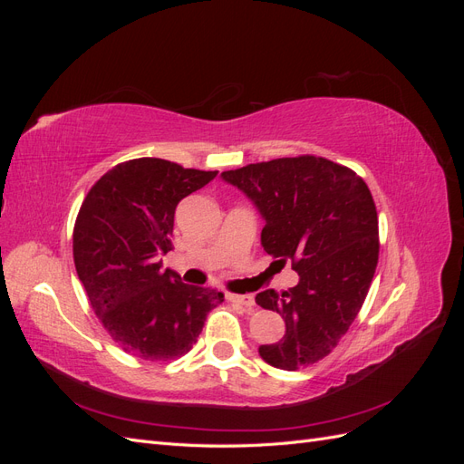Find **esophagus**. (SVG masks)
Returning <instances> with one entry per match:
<instances>
[{"instance_id":"obj_1","label":"esophagus","mask_w":464,"mask_h":464,"mask_svg":"<svg viewBox=\"0 0 464 464\" xmlns=\"http://www.w3.org/2000/svg\"><path fill=\"white\" fill-rule=\"evenodd\" d=\"M228 302H232V304H236V305H242V307H254L256 305V300H254V296H251V294H228Z\"/></svg>"}]
</instances>
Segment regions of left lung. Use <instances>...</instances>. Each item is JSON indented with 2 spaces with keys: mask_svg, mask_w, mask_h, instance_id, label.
Wrapping results in <instances>:
<instances>
[{
  "mask_svg": "<svg viewBox=\"0 0 464 464\" xmlns=\"http://www.w3.org/2000/svg\"><path fill=\"white\" fill-rule=\"evenodd\" d=\"M220 178L257 208L266 254L290 259L300 276L290 292L256 296L286 325L278 343L259 346V356L288 372L319 362L353 325L377 266V213L366 181L319 157L249 164Z\"/></svg>",
  "mask_w": 464,
  "mask_h": 464,
  "instance_id": "left-lung-1",
  "label": "left lung"
}]
</instances>
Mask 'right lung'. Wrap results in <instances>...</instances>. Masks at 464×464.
<instances>
[{
    "instance_id": "1",
    "label": "right lung",
    "mask_w": 464,
    "mask_h": 464,
    "mask_svg": "<svg viewBox=\"0 0 464 464\" xmlns=\"http://www.w3.org/2000/svg\"><path fill=\"white\" fill-rule=\"evenodd\" d=\"M217 174L135 159L106 172L81 205L75 269L94 314L128 354L160 362L189 353L207 314L224 300L162 266L178 203Z\"/></svg>"
}]
</instances>
